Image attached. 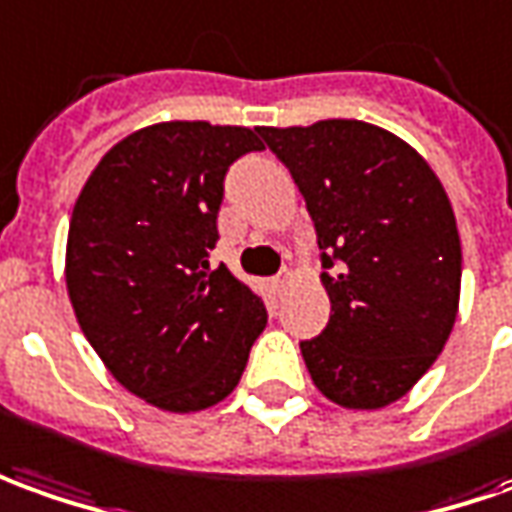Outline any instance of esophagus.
I'll list each match as a JSON object with an SVG mask.
<instances>
[{
	"mask_svg": "<svg viewBox=\"0 0 512 512\" xmlns=\"http://www.w3.org/2000/svg\"><path fill=\"white\" fill-rule=\"evenodd\" d=\"M273 284H276V292H278V295H284V292L290 290L292 284H295V276H292V270H281V273H278L276 281H273Z\"/></svg>",
	"mask_w": 512,
	"mask_h": 512,
	"instance_id": "34e87169",
	"label": "esophagus"
}]
</instances>
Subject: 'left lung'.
<instances>
[{
    "label": "left lung",
    "mask_w": 512,
    "mask_h": 512,
    "mask_svg": "<svg viewBox=\"0 0 512 512\" xmlns=\"http://www.w3.org/2000/svg\"><path fill=\"white\" fill-rule=\"evenodd\" d=\"M290 169L323 250L329 326L301 354L323 396L382 410L449 340L463 250L449 195L415 147L359 119L259 128Z\"/></svg>",
    "instance_id": "1"
}]
</instances>
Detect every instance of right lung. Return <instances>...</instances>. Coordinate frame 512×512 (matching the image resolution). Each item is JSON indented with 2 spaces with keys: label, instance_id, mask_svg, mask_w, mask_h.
Instances as JSON below:
<instances>
[{
  "label": "right lung",
  "instance_id": "add662e5",
  "mask_svg": "<svg viewBox=\"0 0 512 512\" xmlns=\"http://www.w3.org/2000/svg\"><path fill=\"white\" fill-rule=\"evenodd\" d=\"M253 150H264L259 128L147 125L102 155L74 203V317L116 382L158 410L231 396L267 326L262 298L209 264L225 172Z\"/></svg>",
  "mask_w": 512,
  "mask_h": 512
}]
</instances>
